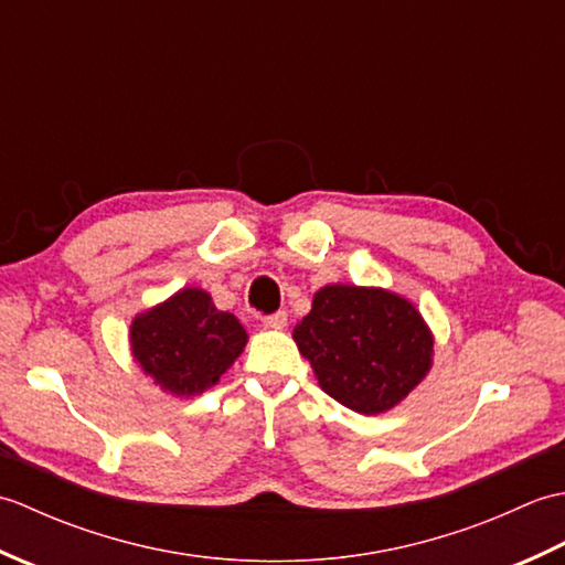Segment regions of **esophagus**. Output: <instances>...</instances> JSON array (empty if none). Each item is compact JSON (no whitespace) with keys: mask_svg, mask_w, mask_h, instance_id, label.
Here are the masks:
<instances>
[{"mask_svg":"<svg viewBox=\"0 0 565 565\" xmlns=\"http://www.w3.org/2000/svg\"><path fill=\"white\" fill-rule=\"evenodd\" d=\"M286 322H289V316H286L284 310H279V313H271V316L264 318V328H269V330H284Z\"/></svg>","mask_w":565,"mask_h":565,"instance_id":"1","label":"esophagus"}]
</instances>
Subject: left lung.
<instances>
[{
    "label": "left lung",
    "mask_w": 565,
    "mask_h": 565,
    "mask_svg": "<svg viewBox=\"0 0 565 565\" xmlns=\"http://www.w3.org/2000/svg\"><path fill=\"white\" fill-rule=\"evenodd\" d=\"M294 340L320 388L362 415L405 401L435 356V334L415 303L379 286H322Z\"/></svg>",
    "instance_id": "1"
}]
</instances>
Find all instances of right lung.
<instances>
[{"label": "right lung", "mask_w": 565, "mask_h": 565, "mask_svg": "<svg viewBox=\"0 0 565 565\" xmlns=\"http://www.w3.org/2000/svg\"><path fill=\"white\" fill-rule=\"evenodd\" d=\"M130 354L160 391L191 398L221 381L243 354L247 332L239 320L213 306L203 289H179L142 310L128 330Z\"/></svg>", "instance_id": "add662e5"}]
</instances>
